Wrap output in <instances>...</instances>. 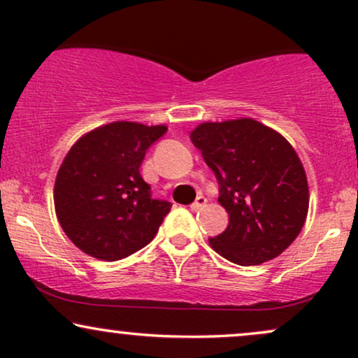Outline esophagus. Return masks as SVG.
<instances>
[{
    "label": "esophagus",
    "instance_id": "esophagus-1",
    "mask_svg": "<svg viewBox=\"0 0 358 358\" xmlns=\"http://www.w3.org/2000/svg\"><path fill=\"white\" fill-rule=\"evenodd\" d=\"M205 203H207V199L205 196H196V200L190 205L192 210H199V208L205 207Z\"/></svg>",
    "mask_w": 358,
    "mask_h": 358
}]
</instances>
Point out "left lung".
I'll return each mask as SVG.
<instances>
[{"instance_id": "1", "label": "left lung", "mask_w": 358, "mask_h": 358, "mask_svg": "<svg viewBox=\"0 0 358 358\" xmlns=\"http://www.w3.org/2000/svg\"><path fill=\"white\" fill-rule=\"evenodd\" d=\"M220 185L229 225L208 244L239 266L278 257L305 225L310 190L289 141L252 117L202 122L190 133Z\"/></svg>"}]
</instances>
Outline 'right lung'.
<instances>
[{"label": "right lung", "mask_w": 358, "mask_h": 358, "mask_svg": "<svg viewBox=\"0 0 358 358\" xmlns=\"http://www.w3.org/2000/svg\"><path fill=\"white\" fill-rule=\"evenodd\" d=\"M165 124L114 121L73 143L57 171L53 203L65 236L99 261H119L153 241L171 203L155 200L141 173Z\"/></svg>", "instance_id": "add662e5"}]
</instances>
